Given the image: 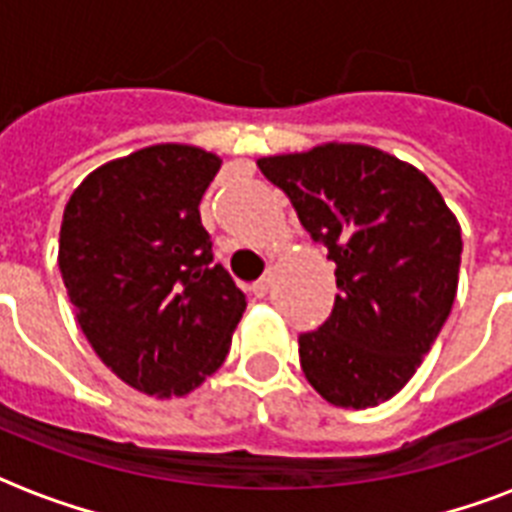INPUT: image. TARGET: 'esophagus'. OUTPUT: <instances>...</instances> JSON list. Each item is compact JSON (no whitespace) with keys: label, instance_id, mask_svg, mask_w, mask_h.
<instances>
[{"label":"esophagus","instance_id":"1","mask_svg":"<svg viewBox=\"0 0 512 512\" xmlns=\"http://www.w3.org/2000/svg\"><path fill=\"white\" fill-rule=\"evenodd\" d=\"M268 289H271V273H268V276H263V279H257L255 284H252V292H255V297H265L268 295Z\"/></svg>","mask_w":512,"mask_h":512}]
</instances>
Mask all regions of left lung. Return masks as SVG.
Wrapping results in <instances>:
<instances>
[{"instance_id":"1","label":"left lung","mask_w":512,"mask_h":512,"mask_svg":"<svg viewBox=\"0 0 512 512\" xmlns=\"http://www.w3.org/2000/svg\"><path fill=\"white\" fill-rule=\"evenodd\" d=\"M337 265L335 308L300 335V366L342 409L388 401L412 380L452 313L460 223L417 167L361 143L257 159Z\"/></svg>"}]
</instances>
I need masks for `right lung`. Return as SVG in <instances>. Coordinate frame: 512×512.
<instances>
[{"mask_svg":"<svg viewBox=\"0 0 512 512\" xmlns=\"http://www.w3.org/2000/svg\"><path fill=\"white\" fill-rule=\"evenodd\" d=\"M220 164L185 143L140 148L90 172L63 212L58 265L76 321L100 361L146 396L199 388L247 308L199 215Z\"/></svg>","mask_w":512,"mask_h":512,"instance_id":"obj_1","label":"right lung"}]
</instances>
